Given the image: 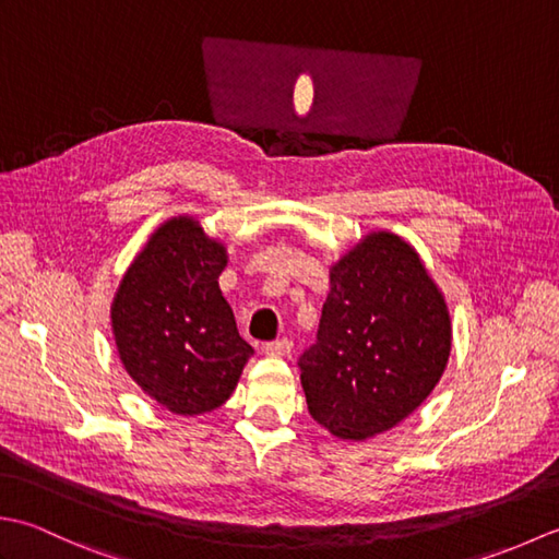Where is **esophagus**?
Segmentation results:
<instances>
[{
  "label": "esophagus",
  "mask_w": 559,
  "mask_h": 559,
  "mask_svg": "<svg viewBox=\"0 0 559 559\" xmlns=\"http://www.w3.org/2000/svg\"><path fill=\"white\" fill-rule=\"evenodd\" d=\"M264 350L269 358H286V355H290L293 350V341L288 338H281V341H271V343H264Z\"/></svg>",
  "instance_id": "1"
}]
</instances>
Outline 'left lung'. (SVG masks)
<instances>
[{"mask_svg": "<svg viewBox=\"0 0 559 559\" xmlns=\"http://www.w3.org/2000/svg\"><path fill=\"white\" fill-rule=\"evenodd\" d=\"M317 346L300 358L312 418L348 442L382 435L420 406L451 353V314L411 242L360 237L329 269Z\"/></svg>", "mask_w": 559, "mask_h": 559, "instance_id": "8db88e82", "label": "left lung"}]
</instances>
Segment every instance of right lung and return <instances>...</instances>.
<instances>
[{
	"mask_svg": "<svg viewBox=\"0 0 559 559\" xmlns=\"http://www.w3.org/2000/svg\"><path fill=\"white\" fill-rule=\"evenodd\" d=\"M228 249L194 216L151 233L110 305L117 355L146 396L175 415L211 413L230 399L254 350L218 288Z\"/></svg>",
	"mask_w": 559,
	"mask_h": 559,
	"instance_id": "1",
	"label": "right lung"
}]
</instances>
